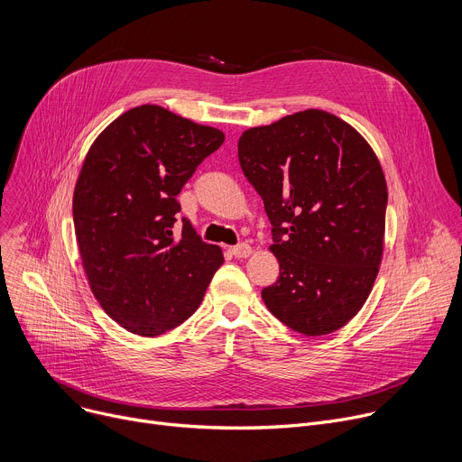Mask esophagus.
<instances>
[{
    "label": "esophagus",
    "mask_w": 462,
    "mask_h": 462,
    "mask_svg": "<svg viewBox=\"0 0 462 462\" xmlns=\"http://www.w3.org/2000/svg\"><path fill=\"white\" fill-rule=\"evenodd\" d=\"M231 254L236 257V259H245L252 255V245L250 244H238L235 247H231Z\"/></svg>",
    "instance_id": "obj_1"
}]
</instances>
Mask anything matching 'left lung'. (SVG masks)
<instances>
[{
  "label": "left lung",
  "mask_w": 462,
  "mask_h": 462,
  "mask_svg": "<svg viewBox=\"0 0 462 462\" xmlns=\"http://www.w3.org/2000/svg\"><path fill=\"white\" fill-rule=\"evenodd\" d=\"M238 161L264 201L279 277L263 289L270 312L320 337L365 305L379 272L386 181L368 142L349 124L309 109L254 127Z\"/></svg>",
  "instance_id": "left-lung-1"
}]
</instances>
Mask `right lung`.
Returning <instances> with one entry per match:
<instances>
[{"label": "right lung", "mask_w": 462, "mask_h": 462, "mask_svg": "<svg viewBox=\"0 0 462 462\" xmlns=\"http://www.w3.org/2000/svg\"><path fill=\"white\" fill-rule=\"evenodd\" d=\"M224 140L220 129L140 105L105 127L85 157L74 192L83 268L105 312L134 335L183 324L224 263L187 218L173 235L175 196Z\"/></svg>", "instance_id": "obj_1"}]
</instances>
